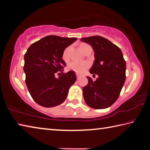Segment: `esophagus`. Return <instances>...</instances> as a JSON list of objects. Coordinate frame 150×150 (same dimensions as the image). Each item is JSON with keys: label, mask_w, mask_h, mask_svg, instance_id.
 <instances>
[{"label": "esophagus", "mask_w": 150, "mask_h": 150, "mask_svg": "<svg viewBox=\"0 0 150 150\" xmlns=\"http://www.w3.org/2000/svg\"><path fill=\"white\" fill-rule=\"evenodd\" d=\"M76 76H77V78L79 79L80 77V74H79V73H76Z\"/></svg>", "instance_id": "obj_1"}]
</instances>
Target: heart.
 <instances>
[{"label":"heart","instance_id":"obj_1","mask_svg":"<svg viewBox=\"0 0 150 150\" xmlns=\"http://www.w3.org/2000/svg\"><path fill=\"white\" fill-rule=\"evenodd\" d=\"M85 45L87 44H81L80 46L81 50H82V47ZM69 47H66L63 52L62 59L65 62L69 59ZM88 67H89V63L87 62H75V61H73L68 65V69L77 73H83Z\"/></svg>","mask_w":150,"mask_h":150}]
</instances>
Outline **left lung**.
Masks as SVG:
<instances>
[{
	"label": "left lung",
	"instance_id": "8db88e82",
	"mask_svg": "<svg viewBox=\"0 0 150 150\" xmlns=\"http://www.w3.org/2000/svg\"><path fill=\"white\" fill-rule=\"evenodd\" d=\"M95 52V62L89 72L98 77L93 81L87 77L88 84L83 88L85 101L95 109L108 108L120 95L126 80V62L120 48L99 35L83 38Z\"/></svg>",
	"mask_w": 150,
	"mask_h": 150
}]
</instances>
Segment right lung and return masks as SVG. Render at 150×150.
Returning a JSON list of instances; mask_svg holds the SVG:
<instances>
[{
    "label": "right lung",
    "mask_w": 150,
    "mask_h": 150,
    "mask_svg": "<svg viewBox=\"0 0 150 150\" xmlns=\"http://www.w3.org/2000/svg\"><path fill=\"white\" fill-rule=\"evenodd\" d=\"M77 38L47 35L32 44L24 55V71L26 86L33 99L44 107H54L64 102L71 86L77 79L75 72L63 73L65 63L62 59L64 50ZM63 73V72H62Z\"/></svg>",
    "instance_id": "1"
}]
</instances>
